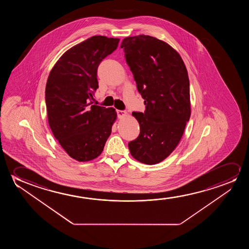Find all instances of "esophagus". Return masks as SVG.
I'll return each instance as SVG.
<instances>
[{
  "label": "esophagus",
  "mask_w": 249,
  "mask_h": 249,
  "mask_svg": "<svg viewBox=\"0 0 249 249\" xmlns=\"http://www.w3.org/2000/svg\"><path fill=\"white\" fill-rule=\"evenodd\" d=\"M117 116L119 118H123V117L127 116V113L124 111V110H117Z\"/></svg>",
  "instance_id": "1"
}]
</instances>
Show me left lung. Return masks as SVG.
<instances>
[{"mask_svg": "<svg viewBox=\"0 0 249 249\" xmlns=\"http://www.w3.org/2000/svg\"><path fill=\"white\" fill-rule=\"evenodd\" d=\"M121 48L145 105L144 113L132 114L140 133L128 143L130 153L142 163H159L175 150L190 120L187 70L174 48L153 36L124 38Z\"/></svg>", "mask_w": 249, "mask_h": 249, "instance_id": "1", "label": "left lung"}]
</instances>
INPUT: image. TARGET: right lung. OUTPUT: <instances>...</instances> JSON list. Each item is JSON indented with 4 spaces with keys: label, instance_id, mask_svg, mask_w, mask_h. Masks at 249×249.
<instances>
[{
    "label": "right lung",
    "instance_id": "obj_1",
    "mask_svg": "<svg viewBox=\"0 0 249 249\" xmlns=\"http://www.w3.org/2000/svg\"><path fill=\"white\" fill-rule=\"evenodd\" d=\"M120 39L94 36L65 52L48 75L45 91L48 124L70 157L93 160L102 153L117 114L92 105L99 88L100 62L118 47Z\"/></svg>",
    "mask_w": 249,
    "mask_h": 249
}]
</instances>
